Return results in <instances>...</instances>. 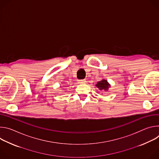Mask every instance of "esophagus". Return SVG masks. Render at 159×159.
<instances>
[{
  "label": "esophagus",
  "mask_w": 159,
  "mask_h": 159,
  "mask_svg": "<svg viewBox=\"0 0 159 159\" xmlns=\"http://www.w3.org/2000/svg\"><path fill=\"white\" fill-rule=\"evenodd\" d=\"M86 81H85V79H83V80H79V83H80V84H84V83H85Z\"/></svg>",
  "instance_id": "esophagus-1"
}]
</instances>
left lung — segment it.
Here are the masks:
<instances>
[{
	"mask_svg": "<svg viewBox=\"0 0 159 159\" xmlns=\"http://www.w3.org/2000/svg\"><path fill=\"white\" fill-rule=\"evenodd\" d=\"M96 85L100 90H101V91H104H104H106L110 87L109 84L105 79H102V80L98 82Z\"/></svg>",
	"mask_w": 159,
	"mask_h": 159,
	"instance_id": "8db88e82",
	"label": "left lung"
}]
</instances>
